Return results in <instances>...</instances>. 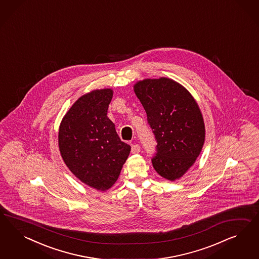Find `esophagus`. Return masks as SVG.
<instances>
[{"instance_id": "esophagus-1", "label": "esophagus", "mask_w": 259, "mask_h": 259, "mask_svg": "<svg viewBox=\"0 0 259 259\" xmlns=\"http://www.w3.org/2000/svg\"><path fill=\"white\" fill-rule=\"evenodd\" d=\"M131 152L132 154H139L141 152V147L139 144H132L131 145Z\"/></svg>"}]
</instances>
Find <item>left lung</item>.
Segmentation results:
<instances>
[{
    "instance_id": "8db88e82",
    "label": "left lung",
    "mask_w": 259,
    "mask_h": 259,
    "mask_svg": "<svg viewBox=\"0 0 259 259\" xmlns=\"http://www.w3.org/2000/svg\"><path fill=\"white\" fill-rule=\"evenodd\" d=\"M134 91L157 140L153 167L165 180H180L196 162L205 141L197 102L181 83L164 77L139 80Z\"/></svg>"
}]
</instances>
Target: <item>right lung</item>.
<instances>
[{
  "mask_svg": "<svg viewBox=\"0 0 259 259\" xmlns=\"http://www.w3.org/2000/svg\"><path fill=\"white\" fill-rule=\"evenodd\" d=\"M111 88L79 97L64 115L59 128V148L64 163L82 183L98 191L111 188L130 154L107 117Z\"/></svg>",
  "mask_w": 259,
  "mask_h": 259,
  "instance_id": "1",
  "label": "right lung"
}]
</instances>
